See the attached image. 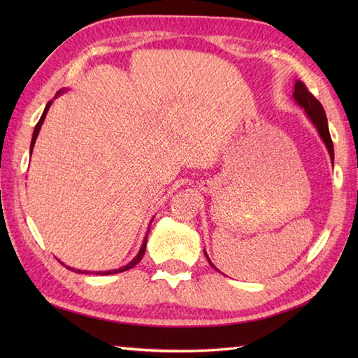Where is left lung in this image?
Instances as JSON below:
<instances>
[{
  "label": "left lung",
  "mask_w": 358,
  "mask_h": 358,
  "mask_svg": "<svg viewBox=\"0 0 358 358\" xmlns=\"http://www.w3.org/2000/svg\"><path fill=\"white\" fill-rule=\"evenodd\" d=\"M294 98H295V101L301 106V108H305L308 117L313 120V123L315 124L318 134H320L322 140L326 144V148H328L331 158H334V146H332V140H331V134H329V127H328V118H326V113H324L322 103L318 101L317 98L309 92L308 87L305 86V83H303V81L295 83ZM208 260H209V258H208ZM212 266H214V264H212Z\"/></svg>",
  "instance_id": "left-lung-1"
}]
</instances>
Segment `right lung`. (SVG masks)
<instances>
[{"mask_svg": "<svg viewBox=\"0 0 358 358\" xmlns=\"http://www.w3.org/2000/svg\"><path fill=\"white\" fill-rule=\"evenodd\" d=\"M58 94H62V92H58ZM49 108H50V101L48 103V106H45V109H44V112H43V115H41V118H40V121H38L36 123V126H35V131H34V135H32V143H30V154H32V149H34V144H35V141H36V136H38V132H40V129H41V124H43V121H44V118H45V113H48V110H49ZM146 241H148V235H146V238H144V241H143V246H141V249H140V252H138V255H136L134 260L129 263V264H126L124 268H120V269H115V271H106V272H96L98 275H109V273H118V272H123V271H127V269H132L135 264H138L140 262H141V258H143V255H144V252H146ZM67 269H71V271H75V269H72V268H69V266H66ZM75 272H81V271H75ZM83 272H86V271H83ZM87 273V272H86Z\"/></svg>", "mask_w": 358, "mask_h": 358, "instance_id": "obj_1", "label": "right lung"}]
</instances>
